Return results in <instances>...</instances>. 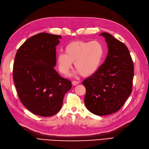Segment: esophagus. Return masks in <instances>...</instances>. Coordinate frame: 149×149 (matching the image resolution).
<instances>
[{
	"label": "esophagus",
	"mask_w": 149,
	"mask_h": 149,
	"mask_svg": "<svg viewBox=\"0 0 149 149\" xmlns=\"http://www.w3.org/2000/svg\"><path fill=\"white\" fill-rule=\"evenodd\" d=\"M72 85H77L80 84V82H79L78 81H75V80H74V81H72Z\"/></svg>",
	"instance_id": "34e87169"
}]
</instances>
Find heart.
<instances>
[{"instance_id":"1","label":"heart","mask_w":149,"mask_h":149,"mask_svg":"<svg viewBox=\"0 0 149 149\" xmlns=\"http://www.w3.org/2000/svg\"><path fill=\"white\" fill-rule=\"evenodd\" d=\"M65 54L57 57L58 69L63 74H68L72 63L78 72L84 77L94 74L98 69L104 56V48L97 41H74L65 47Z\"/></svg>"}]
</instances>
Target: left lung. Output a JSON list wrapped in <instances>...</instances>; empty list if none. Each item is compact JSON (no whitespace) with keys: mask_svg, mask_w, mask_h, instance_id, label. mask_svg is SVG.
Masks as SVG:
<instances>
[{"mask_svg":"<svg viewBox=\"0 0 149 149\" xmlns=\"http://www.w3.org/2000/svg\"><path fill=\"white\" fill-rule=\"evenodd\" d=\"M108 52L104 62L82 82L86 88L84 102L91 113L107 115L118 111L132 92L134 65L129 49L107 32H102Z\"/></svg>","mask_w":149,"mask_h":149,"instance_id":"obj_1","label":"left lung"}]
</instances>
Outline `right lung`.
<instances>
[{"instance_id": "obj_1", "label": "right lung", "mask_w": 149, "mask_h": 149, "mask_svg": "<svg viewBox=\"0 0 149 149\" xmlns=\"http://www.w3.org/2000/svg\"><path fill=\"white\" fill-rule=\"evenodd\" d=\"M61 36L42 32L19 47L13 64V78L22 104L42 117L55 115L62 108L71 81L55 71L56 46Z\"/></svg>"}]
</instances>
